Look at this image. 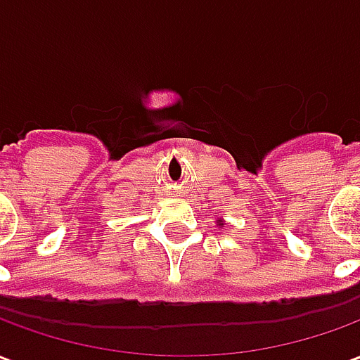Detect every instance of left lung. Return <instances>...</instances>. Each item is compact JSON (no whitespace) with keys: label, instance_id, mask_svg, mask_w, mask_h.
<instances>
[{"label":"left lung","instance_id":"8db88e82","mask_svg":"<svg viewBox=\"0 0 360 360\" xmlns=\"http://www.w3.org/2000/svg\"><path fill=\"white\" fill-rule=\"evenodd\" d=\"M218 224H219V226H224V224H221V219H218Z\"/></svg>","mask_w":360,"mask_h":360}]
</instances>
